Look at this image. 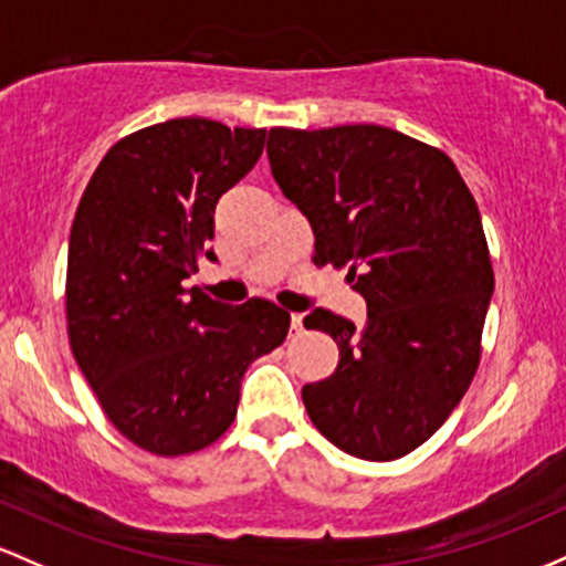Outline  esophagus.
<instances>
[{
	"instance_id": "34e87169",
	"label": "esophagus",
	"mask_w": 566,
	"mask_h": 566,
	"mask_svg": "<svg viewBox=\"0 0 566 566\" xmlns=\"http://www.w3.org/2000/svg\"><path fill=\"white\" fill-rule=\"evenodd\" d=\"M291 332H294V334L302 332V315L300 313L291 315Z\"/></svg>"
}]
</instances>
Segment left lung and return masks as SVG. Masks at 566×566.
Masks as SVG:
<instances>
[{
	"label": "left lung",
	"mask_w": 566,
	"mask_h": 566,
	"mask_svg": "<svg viewBox=\"0 0 566 566\" xmlns=\"http://www.w3.org/2000/svg\"><path fill=\"white\" fill-rule=\"evenodd\" d=\"M272 176L307 216L315 264L347 266L364 328L313 310L339 364L302 387L310 420L342 452L387 462L415 452L473 382L494 291L481 213L454 163L382 125L272 128Z\"/></svg>",
	"instance_id": "8db88e82"
}]
</instances>
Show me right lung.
<instances>
[{
    "label": "right lung",
    "instance_id": "add662e5",
    "mask_svg": "<svg viewBox=\"0 0 566 566\" xmlns=\"http://www.w3.org/2000/svg\"><path fill=\"white\" fill-rule=\"evenodd\" d=\"M264 138L206 117L149 125L106 151L74 213V360L114 428L151 454H192L224 436L245 368L289 334L277 304L232 307L181 285L200 256L216 259V202L256 165Z\"/></svg>",
    "mask_w": 566,
    "mask_h": 566
}]
</instances>
